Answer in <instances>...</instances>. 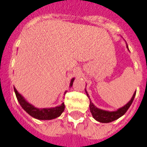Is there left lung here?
<instances>
[{
	"label": "left lung",
	"mask_w": 147,
	"mask_h": 147,
	"mask_svg": "<svg viewBox=\"0 0 147 147\" xmlns=\"http://www.w3.org/2000/svg\"><path fill=\"white\" fill-rule=\"evenodd\" d=\"M126 48L128 49V45L126 44ZM129 50V49H128ZM86 90V95L88 96V98H90V96L87 93ZM135 94H136V92L134 93L133 96L131 99L129 100L128 102L126 103L125 106H123L121 108H119L117 110H114V111H108V110H102V109H99L98 107L94 105V103L91 102L90 103V112L92 115H93V118H94L96 121H98L99 122H102V123H108V122H111L114 121V120H117L118 118H119L120 117H122V115L126 114V112L128 110V109L129 108V106H131V104L133 102L134 98L135 97Z\"/></svg>",
	"instance_id": "8db88e82"
}]
</instances>
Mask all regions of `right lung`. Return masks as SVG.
Masks as SVG:
<instances>
[{
  "instance_id": "right-lung-1",
  "label": "right lung",
  "mask_w": 147,
  "mask_h": 147,
  "mask_svg": "<svg viewBox=\"0 0 147 147\" xmlns=\"http://www.w3.org/2000/svg\"><path fill=\"white\" fill-rule=\"evenodd\" d=\"M74 81V78H72L71 81H70V85H69L70 87L73 86ZM14 91H15L16 97L18 98V102L20 103L21 107L30 116H32L33 118L38 119V120H51V119L58 118L65 110V104H64V102L61 103L59 106H56V107L42 108V109L41 108V109H39V108H37L33 105L28 102L25 99V98L20 93H18V91L16 90L15 87H14ZM65 93H66V91L65 92Z\"/></svg>"
}]
</instances>
